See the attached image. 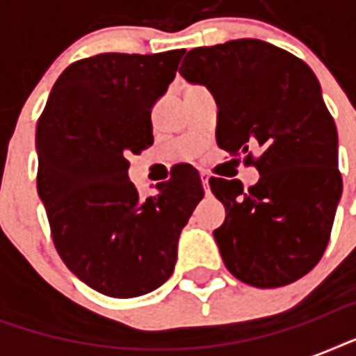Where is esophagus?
I'll use <instances>...</instances> for the list:
<instances>
[{"label": "esophagus", "instance_id": "esophagus-1", "mask_svg": "<svg viewBox=\"0 0 356 356\" xmlns=\"http://www.w3.org/2000/svg\"><path fill=\"white\" fill-rule=\"evenodd\" d=\"M201 183H203V188H205V194H211V186H209V179H211V175L207 172H201Z\"/></svg>", "mask_w": 356, "mask_h": 356}]
</instances>
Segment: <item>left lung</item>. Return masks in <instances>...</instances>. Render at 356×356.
Listing matches in <instances>:
<instances>
[{"label":"left lung","instance_id":"obj_1","mask_svg":"<svg viewBox=\"0 0 356 356\" xmlns=\"http://www.w3.org/2000/svg\"><path fill=\"white\" fill-rule=\"evenodd\" d=\"M179 72L216 97L218 145L260 173L248 190L238 179L209 181L225 207L214 231L223 264L257 288L298 281L325 253L342 195L337 125L314 72L254 38L195 47Z\"/></svg>","mask_w":356,"mask_h":356}]
</instances>
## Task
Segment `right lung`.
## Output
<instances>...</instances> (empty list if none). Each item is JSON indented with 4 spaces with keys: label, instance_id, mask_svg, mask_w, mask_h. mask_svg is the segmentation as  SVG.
Masks as SVG:
<instances>
[{
    "label": "right lung",
    "instance_id": "obj_1",
    "mask_svg": "<svg viewBox=\"0 0 356 356\" xmlns=\"http://www.w3.org/2000/svg\"><path fill=\"white\" fill-rule=\"evenodd\" d=\"M184 49L99 53L64 70L36 123V188L57 253L81 281L111 298H136L172 275L177 240L203 184L179 166L140 197L129 156L153 144L151 107Z\"/></svg>",
    "mask_w": 356,
    "mask_h": 356
}]
</instances>
